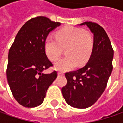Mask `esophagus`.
<instances>
[{"label": "esophagus", "instance_id": "esophagus-1", "mask_svg": "<svg viewBox=\"0 0 123 123\" xmlns=\"http://www.w3.org/2000/svg\"><path fill=\"white\" fill-rule=\"evenodd\" d=\"M58 76H62V75H64V73H62V72H58Z\"/></svg>", "mask_w": 123, "mask_h": 123}]
</instances>
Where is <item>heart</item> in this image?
Returning <instances> with one entry per match:
<instances>
[{
    "label": "heart",
    "mask_w": 123,
    "mask_h": 123,
    "mask_svg": "<svg viewBox=\"0 0 123 123\" xmlns=\"http://www.w3.org/2000/svg\"><path fill=\"white\" fill-rule=\"evenodd\" d=\"M94 46L92 35L83 29L67 26L56 33V37L49 36L45 40L44 49L47 57L51 60L57 59L66 48L67 56L57 59L54 68L66 71L74 68L77 64L82 66L90 58Z\"/></svg>",
    "instance_id": "obj_1"
}]
</instances>
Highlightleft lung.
Listing matches in <instances>:
<instances>
[{
  "label": "left lung",
  "mask_w": 123,
  "mask_h": 123,
  "mask_svg": "<svg viewBox=\"0 0 123 123\" xmlns=\"http://www.w3.org/2000/svg\"><path fill=\"white\" fill-rule=\"evenodd\" d=\"M86 25L94 35V46L90 57L83 68L65 74L67 84L62 92L71 107L85 109L97 101L103 93L112 71L114 50L105 31L92 22Z\"/></svg>",
  "instance_id": "1"
}]
</instances>
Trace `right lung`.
Listing matches in <instances>:
<instances>
[{
  "mask_svg": "<svg viewBox=\"0 0 123 123\" xmlns=\"http://www.w3.org/2000/svg\"><path fill=\"white\" fill-rule=\"evenodd\" d=\"M60 25L46 17L32 18L22 26L9 49L7 81L13 97L22 106L41 105L57 78L56 71L43 73L53 66L46 55L44 42L50 32Z\"/></svg>",
  "mask_w": 123,
  "mask_h": 123,
  "instance_id": "add662e5",
  "label": "right lung"
}]
</instances>
